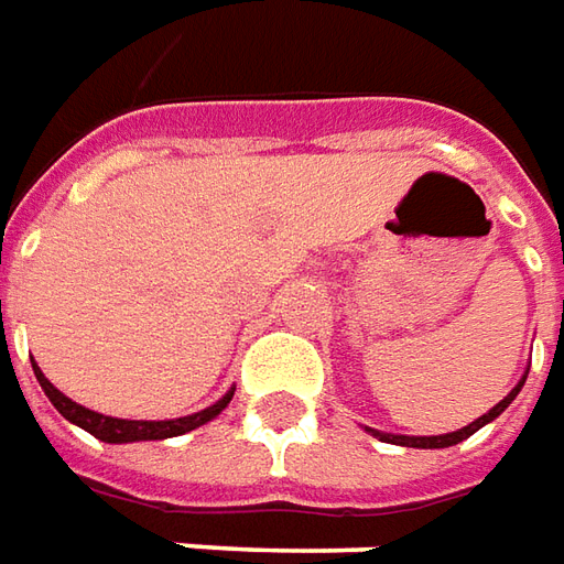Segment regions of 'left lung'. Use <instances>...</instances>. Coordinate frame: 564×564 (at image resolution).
I'll list each match as a JSON object with an SVG mask.
<instances>
[{
  "mask_svg": "<svg viewBox=\"0 0 564 564\" xmlns=\"http://www.w3.org/2000/svg\"><path fill=\"white\" fill-rule=\"evenodd\" d=\"M525 377H529V373H525ZM525 377L519 379L517 386L510 389V394H507L505 401L495 403V406H492V410H489V413H486V416L474 419L470 425H465V429L453 431V434H437V437H406V434H382V431H373V429H367V431H370L373 437H379V441L398 443V446H416V449H443V446H455V443L467 441L470 434H477V431H480L482 425H489L492 419L501 416V413H505L507 406H510V401H513V398H517V394H519V389L525 386Z\"/></svg>",
  "mask_w": 564,
  "mask_h": 564,
  "instance_id": "left-lung-1",
  "label": "left lung"
}]
</instances>
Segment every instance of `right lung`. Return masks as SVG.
<instances>
[{"label":"right lung","mask_w":564,"mask_h":564,"mask_svg":"<svg viewBox=\"0 0 564 564\" xmlns=\"http://www.w3.org/2000/svg\"><path fill=\"white\" fill-rule=\"evenodd\" d=\"M35 379H39V386L45 389L47 401L54 403L59 410V416L69 419L72 425H78V429L90 431L94 437L106 443H135V441H166V437H178V434H187V431L199 429V425H206L212 419L218 416L221 410H225L230 398H234V389L227 391L221 401H215L206 410H199V413H191V416L182 419H163V422H135V419H115V416H102V413H94V410H87L82 403H75L72 398H66L63 391L54 389L51 386V379L39 370V365L33 361Z\"/></svg>","instance_id":"add662e5"}]
</instances>
